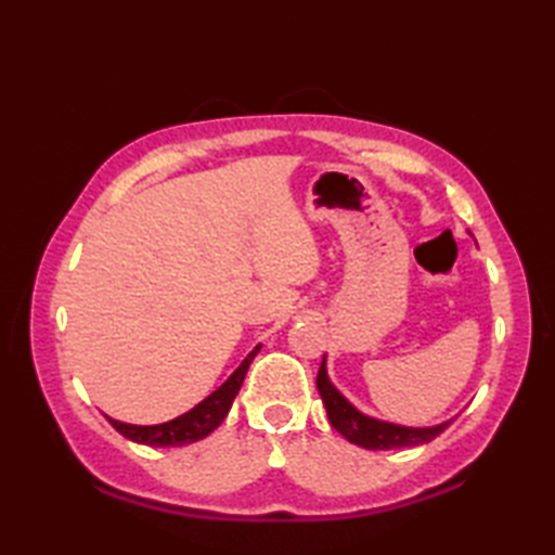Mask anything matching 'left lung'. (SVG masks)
Wrapping results in <instances>:
<instances>
[{
    "label": "left lung",
    "instance_id": "1",
    "mask_svg": "<svg viewBox=\"0 0 555 555\" xmlns=\"http://www.w3.org/2000/svg\"><path fill=\"white\" fill-rule=\"evenodd\" d=\"M317 388H320V396L324 400V408L332 427L338 434H344L350 443L370 448V451H391V448L429 443L448 427V424H451V422H443V424H436V427L412 429V427H398V424L364 417L362 412L352 408L348 400L336 391L334 384L328 382L324 360H322L320 374H317Z\"/></svg>",
    "mask_w": 555,
    "mask_h": 555
}]
</instances>
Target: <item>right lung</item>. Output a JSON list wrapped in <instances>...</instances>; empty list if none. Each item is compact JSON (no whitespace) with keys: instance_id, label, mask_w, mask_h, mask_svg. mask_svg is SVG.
Here are the masks:
<instances>
[{"instance_id":"1","label":"right lung","mask_w":555,"mask_h":555,"mask_svg":"<svg viewBox=\"0 0 555 555\" xmlns=\"http://www.w3.org/2000/svg\"><path fill=\"white\" fill-rule=\"evenodd\" d=\"M259 348L262 346H257L250 356L243 360L241 367L229 376L227 384L217 388L215 393L207 396L203 403L195 405L193 410H188L181 417L164 424H152V427H138V424H126L112 417L107 420L112 422V427L116 431L126 436V439H131L135 443H145V446H185V443H195L199 439H205V436L215 431L223 422V417L229 415L233 398L238 396L247 367H250V362L255 360Z\"/></svg>"}]
</instances>
